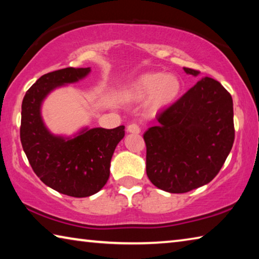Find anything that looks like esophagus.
Listing matches in <instances>:
<instances>
[{
  "mask_svg": "<svg viewBox=\"0 0 259 259\" xmlns=\"http://www.w3.org/2000/svg\"><path fill=\"white\" fill-rule=\"evenodd\" d=\"M126 131L130 134H139L140 128L137 123H130L128 126H126Z\"/></svg>",
  "mask_w": 259,
  "mask_h": 259,
  "instance_id": "1",
  "label": "esophagus"
}]
</instances>
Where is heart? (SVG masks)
I'll list each match as a JSON object with an SVG mask.
<instances>
[{
  "instance_id": "obj_1",
  "label": "heart",
  "mask_w": 259,
  "mask_h": 259,
  "mask_svg": "<svg viewBox=\"0 0 259 259\" xmlns=\"http://www.w3.org/2000/svg\"><path fill=\"white\" fill-rule=\"evenodd\" d=\"M182 90V82L174 74L147 73L138 77L128 87L126 94L134 99H144L151 96L154 107H162L171 104Z\"/></svg>"
}]
</instances>
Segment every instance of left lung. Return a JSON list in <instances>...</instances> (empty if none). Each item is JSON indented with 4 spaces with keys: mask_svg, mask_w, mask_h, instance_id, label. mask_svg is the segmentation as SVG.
Returning <instances> with one entry per match:
<instances>
[{
    "mask_svg": "<svg viewBox=\"0 0 259 259\" xmlns=\"http://www.w3.org/2000/svg\"><path fill=\"white\" fill-rule=\"evenodd\" d=\"M196 76V69L184 67ZM145 134L146 174L153 185L186 193L217 176L234 143L233 100L224 87L204 77L156 116Z\"/></svg>",
    "mask_w": 259,
    "mask_h": 259,
    "instance_id": "left-lung-1",
    "label": "left lung"
}]
</instances>
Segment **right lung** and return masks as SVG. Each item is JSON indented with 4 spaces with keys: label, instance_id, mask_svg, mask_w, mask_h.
I'll return each instance as SVG.
<instances>
[{
    "label": "right lung",
    "instance_id": "right-lung-1",
    "mask_svg": "<svg viewBox=\"0 0 259 259\" xmlns=\"http://www.w3.org/2000/svg\"><path fill=\"white\" fill-rule=\"evenodd\" d=\"M89 72V67H67L45 74L27 90L21 105L20 142L33 171L47 186L74 198L93 195L107 183L112 155L124 137V125L85 129L65 139L48 131L40 108L51 90L76 82Z\"/></svg>",
    "mask_w": 259,
    "mask_h": 259
}]
</instances>
